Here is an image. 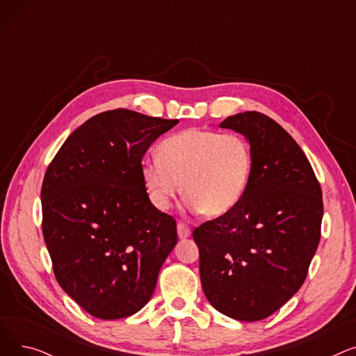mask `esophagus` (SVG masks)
Returning <instances> with one entry per match:
<instances>
[{
    "mask_svg": "<svg viewBox=\"0 0 356 356\" xmlns=\"http://www.w3.org/2000/svg\"><path fill=\"white\" fill-rule=\"evenodd\" d=\"M177 235L180 239H186L192 235V231L186 225H183V223H177Z\"/></svg>",
    "mask_w": 356,
    "mask_h": 356,
    "instance_id": "esophagus-1",
    "label": "esophagus"
}]
</instances>
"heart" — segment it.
Wrapping results in <instances>:
<instances>
[{"label": "heart", "mask_w": 356, "mask_h": 356, "mask_svg": "<svg viewBox=\"0 0 356 356\" xmlns=\"http://www.w3.org/2000/svg\"><path fill=\"white\" fill-rule=\"evenodd\" d=\"M252 170V153L236 134L189 128L159 145V159H145L141 176L149 199L160 211L183 192L186 207L207 216L232 211L244 196Z\"/></svg>", "instance_id": "obj_1"}]
</instances>
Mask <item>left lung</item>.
Wrapping results in <instances>:
<instances>
[{"instance_id": "8db88e82", "label": "left lung", "mask_w": 356, "mask_h": 356, "mask_svg": "<svg viewBox=\"0 0 356 356\" xmlns=\"http://www.w3.org/2000/svg\"><path fill=\"white\" fill-rule=\"evenodd\" d=\"M219 127L245 137L252 170L236 207L193 231L200 282L218 312L257 322L305 283L321 241L322 189L303 149L270 117L248 111Z\"/></svg>"}]
</instances>
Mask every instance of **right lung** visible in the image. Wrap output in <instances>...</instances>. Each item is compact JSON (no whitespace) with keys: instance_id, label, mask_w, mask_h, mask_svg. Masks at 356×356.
I'll return each instance as SVG.
<instances>
[{"instance_id":"right-lung-1","label":"right lung","mask_w":356,"mask_h":356,"mask_svg":"<svg viewBox=\"0 0 356 356\" xmlns=\"http://www.w3.org/2000/svg\"><path fill=\"white\" fill-rule=\"evenodd\" d=\"M179 120L112 109L67 137L42 186L43 236L60 287L104 321L141 310L177 244L176 220L149 202L143 156Z\"/></svg>"}]
</instances>
